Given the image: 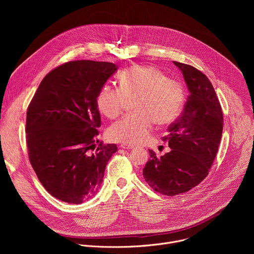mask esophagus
<instances>
[{"mask_svg":"<svg viewBox=\"0 0 254 254\" xmlns=\"http://www.w3.org/2000/svg\"><path fill=\"white\" fill-rule=\"evenodd\" d=\"M121 147L123 149H127V150H130V149L134 148V146H132V144H127V143H122Z\"/></svg>","mask_w":254,"mask_h":254,"instance_id":"esophagus-1","label":"esophagus"}]
</instances>
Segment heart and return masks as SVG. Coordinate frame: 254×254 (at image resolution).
<instances>
[{
  "label": "heart",
  "instance_id": "b5f03b06",
  "mask_svg": "<svg viewBox=\"0 0 254 254\" xmlns=\"http://www.w3.org/2000/svg\"><path fill=\"white\" fill-rule=\"evenodd\" d=\"M120 87L104 84L96 97L98 111L116 119L128 99L134 98L135 111L113 124L107 130L112 140L127 144L146 141L155 122L164 126L173 123L182 112L185 89L180 81L169 78L154 66H133L119 76Z\"/></svg>",
  "mask_w": 254,
  "mask_h": 254
}]
</instances>
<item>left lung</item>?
I'll return each instance as SVG.
<instances>
[{
    "mask_svg": "<svg viewBox=\"0 0 254 254\" xmlns=\"http://www.w3.org/2000/svg\"><path fill=\"white\" fill-rule=\"evenodd\" d=\"M181 70L189 95L185 108L168 128L163 140L171 151L151 159L142 169V176L151 188L176 196L190 191L207 177L223 130L222 110L208 77L195 67L174 61Z\"/></svg>",
    "mask_w": 254,
    "mask_h": 254,
    "instance_id": "left-lung-1",
    "label": "left lung"
}]
</instances>
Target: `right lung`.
I'll use <instances>...</instances> for the list:
<instances>
[{
	"label": "right lung",
	"instance_id": "obj_1",
	"mask_svg": "<svg viewBox=\"0 0 254 254\" xmlns=\"http://www.w3.org/2000/svg\"><path fill=\"white\" fill-rule=\"evenodd\" d=\"M117 70L111 62H67L49 72L34 94L26 120L28 155L41 184L56 199L81 204L101 187L118 148L100 142L91 152L100 127L96 97Z\"/></svg>",
	"mask_w": 254,
	"mask_h": 254
}]
</instances>
